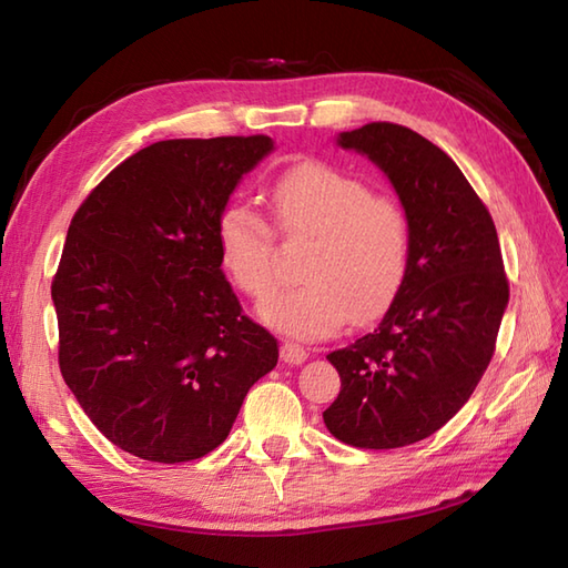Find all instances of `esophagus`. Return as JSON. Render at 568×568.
Segmentation results:
<instances>
[{
	"mask_svg": "<svg viewBox=\"0 0 568 568\" xmlns=\"http://www.w3.org/2000/svg\"><path fill=\"white\" fill-rule=\"evenodd\" d=\"M307 356H310L307 348H303V346L295 344V342H283V346H281V358L285 361V364H291V366L305 364Z\"/></svg>",
	"mask_w": 568,
	"mask_h": 568,
	"instance_id": "obj_1",
	"label": "esophagus"
}]
</instances>
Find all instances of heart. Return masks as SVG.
<instances>
[{"mask_svg":"<svg viewBox=\"0 0 568 568\" xmlns=\"http://www.w3.org/2000/svg\"><path fill=\"white\" fill-rule=\"evenodd\" d=\"M275 226L287 241L312 239L305 283L268 295L281 277L271 224L246 204H229L216 222V248L241 293L261 300L263 322L285 334L317 339L378 320L400 295L413 253L409 216L397 200L373 192L364 178L307 161L271 187Z\"/></svg>","mask_w":568,"mask_h":568,"instance_id":"b5f03b06","label":"heart"}]
</instances>
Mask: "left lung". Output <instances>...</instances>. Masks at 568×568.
<instances>
[{"label": "left lung", "mask_w": 568, "mask_h": 568, "mask_svg": "<svg viewBox=\"0 0 568 568\" xmlns=\"http://www.w3.org/2000/svg\"><path fill=\"white\" fill-rule=\"evenodd\" d=\"M336 141L390 178L409 216L413 253L378 329L327 356L342 390L322 417L344 444L397 449L444 427L476 390L510 285L488 207L439 146L390 122Z\"/></svg>", "instance_id": "left-lung-1"}]
</instances>
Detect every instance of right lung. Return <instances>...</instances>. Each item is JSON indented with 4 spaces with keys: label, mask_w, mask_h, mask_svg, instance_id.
<instances>
[{
    "label": "right lung",
    "mask_w": 568,
    "mask_h": 568,
    "mask_svg": "<svg viewBox=\"0 0 568 568\" xmlns=\"http://www.w3.org/2000/svg\"><path fill=\"white\" fill-rule=\"evenodd\" d=\"M273 141L171 139L129 155L72 216L53 275L58 364L119 449L183 464L216 449L277 339L222 273L216 222Z\"/></svg>",
    "instance_id": "add662e5"
}]
</instances>
